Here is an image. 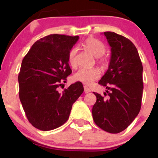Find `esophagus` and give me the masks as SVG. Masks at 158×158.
I'll list each match as a JSON object with an SVG mask.
<instances>
[{"instance_id":"34e87169","label":"esophagus","mask_w":158,"mask_h":158,"mask_svg":"<svg viewBox=\"0 0 158 158\" xmlns=\"http://www.w3.org/2000/svg\"><path fill=\"white\" fill-rule=\"evenodd\" d=\"M84 90H85V93H86V94L89 93V92L91 91V90H90L88 86H86V85H85L84 86Z\"/></svg>"}]
</instances>
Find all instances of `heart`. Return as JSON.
<instances>
[{
    "label": "heart",
    "instance_id": "b5f03b06",
    "mask_svg": "<svg viewBox=\"0 0 158 158\" xmlns=\"http://www.w3.org/2000/svg\"><path fill=\"white\" fill-rule=\"evenodd\" d=\"M84 48L89 51L95 57H100L106 52V47L102 41L94 38H88L85 41L83 44ZM78 49L73 48L68 53V61L73 68L77 66L76 56ZM100 77V72L97 68H81L74 74V79L77 81H80L85 85H90L94 81L97 80Z\"/></svg>",
    "mask_w": 158,
    "mask_h": 158
}]
</instances>
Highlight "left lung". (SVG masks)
Listing matches in <instances>:
<instances>
[{
	"mask_svg": "<svg viewBox=\"0 0 158 158\" xmlns=\"http://www.w3.org/2000/svg\"><path fill=\"white\" fill-rule=\"evenodd\" d=\"M110 47L108 69L99 81L106 90L105 98L95 93L92 108L96 125L112 134L123 131L133 122L141 108L143 82V65L135 44L124 36L105 32Z\"/></svg>",
	"mask_w": 158,
	"mask_h": 158,
	"instance_id": "obj_1",
	"label": "left lung"
}]
</instances>
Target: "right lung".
Listing matches in <instances>:
<instances>
[{
    "label": "right lung",
    "mask_w": 158,
    "mask_h": 158,
    "mask_svg": "<svg viewBox=\"0 0 158 158\" xmlns=\"http://www.w3.org/2000/svg\"><path fill=\"white\" fill-rule=\"evenodd\" d=\"M79 36L52 34L34 43L24 56L18 77L19 98L29 122L41 131L62 126L84 91L80 81L61 93L58 88L72 73L68 53Z\"/></svg>",
    "instance_id": "obj_1"
}]
</instances>
